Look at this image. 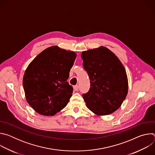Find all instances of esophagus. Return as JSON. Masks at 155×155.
I'll return each mask as SVG.
<instances>
[{"label":"esophagus","mask_w":155,"mask_h":155,"mask_svg":"<svg viewBox=\"0 0 155 155\" xmlns=\"http://www.w3.org/2000/svg\"><path fill=\"white\" fill-rule=\"evenodd\" d=\"M78 85H75V86H74V90L75 91H78Z\"/></svg>","instance_id":"obj_1"}]
</instances>
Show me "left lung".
Returning a JSON list of instances; mask_svg holds the SVG:
<instances>
[{
  "label": "left lung",
  "instance_id": "8db88e82",
  "mask_svg": "<svg viewBox=\"0 0 155 155\" xmlns=\"http://www.w3.org/2000/svg\"><path fill=\"white\" fill-rule=\"evenodd\" d=\"M83 68L90 80V88L83 94L86 107L97 115L111 114L126 99L128 80L118 57L109 49L100 47L83 51Z\"/></svg>",
  "mask_w": 155,
  "mask_h": 155
}]
</instances>
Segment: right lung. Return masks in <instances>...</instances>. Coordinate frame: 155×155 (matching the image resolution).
<instances>
[{
  "mask_svg": "<svg viewBox=\"0 0 155 155\" xmlns=\"http://www.w3.org/2000/svg\"><path fill=\"white\" fill-rule=\"evenodd\" d=\"M76 57L74 51L52 46L29 64L23 84L26 101L36 112L53 116L67 105L73 93L67 80Z\"/></svg>",
  "mask_w": 155,
  "mask_h": 155,
  "instance_id": "1",
  "label": "right lung"
}]
</instances>
